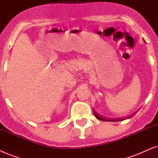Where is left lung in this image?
<instances>
[{"label":"left lung","mask_w":158,"mask_h":158,"mask_svg":"<svg viewBox=\"0 0 158 158\" xmlns=\"http://www.w3.org/2000/svg\"><path fill=\"white\" fill-rule=\"evenodd\" d=\"M93 113H94V115H95V117L99 119V120H101V121H122V120H124V119H121V118H119V119H112V120L107 119L106 118L102 117V116H100V115H99L98 114H97V113L94 112V110H93ZM130 118H131V117H130Z\"/></svg>","instance_id":"left-lung-1"}]
</instances>
